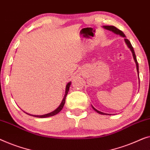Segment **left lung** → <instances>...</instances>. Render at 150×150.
Listing matches in <instances>:
<instances>
[{
	"label": "left lung",
	"mask_w": 150,
	"mask_h": 150,
	"mask_svg": "<svg viewBox=\"0 0 150 150\" xmlns=\"http://www.w3.org/2000/svg\"><path fill=\"white\" fill-rule=\"evenodd\" d=\"M103 28H105V29H107V30H108L112 31L113 33L117 34V35H120V36H121V37L124 38V41H125L126 44V45H127L128 47L129 48V49L130 50V51L132 52V56H133V58H134V62H135V63H136L137 70L138 75H139V64H138V62H137V60L136 55H135V53H134V49H133V47H132V45H131V43H130V42L129 40L126 39V36H125V35H124V33L122 32V31L120 30H119V29H117V28H116V27H115V26H103ZM92 109H93L94 111H96L97 113H100V114H102V115H107L106 113H103V112H101V111H99L97 110V109H96L95 108H94V107L93 106H92Z\"/></svg>",
	"instance_id": "left-lung-1"
}]
</instances>
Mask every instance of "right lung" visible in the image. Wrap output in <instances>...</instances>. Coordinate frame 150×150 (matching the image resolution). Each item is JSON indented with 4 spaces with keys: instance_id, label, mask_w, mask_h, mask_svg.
Listing matches in <instances>:
<instances>
[{
    "instance_id": "right-lung-1",
    "label": "right lung",
    "mask_w": 150,
    "mask_h": 150,
    "mask_svg": "<svg viewBox=\"0 0 150 150\" xmlns=\"http://www.w3.org/2000/svg\"><path fill=\"white\" fill-rule=\"evenodd\" d=\"M71 84V82L70 81L69 83H68L67 84L66 86V91H65V94H64V98H63L62 100V103H60V105H59V107L57 108L56 110H54V111H52V112L51 113H47V114L45 115H30V114H28V113H27V114L30 115H33V116L34 117H51V116H54V115H56L57 113H58L60 111L62 110L63 107H64V103H65V100H66V97H67V94H68L69 92V88H70V86Z\"/></svg>"
}]
</instances>
